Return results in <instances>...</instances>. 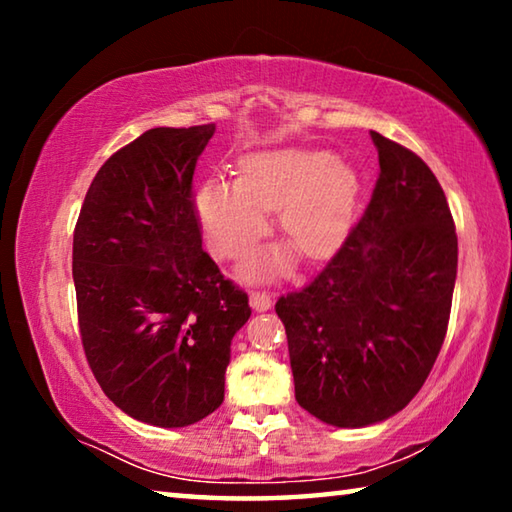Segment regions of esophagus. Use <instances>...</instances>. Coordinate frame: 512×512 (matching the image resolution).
Segmentation results:
<instances>
[{
    "mask_svg": "<svg viewBox=\"0 0 512 512\" xmlns=\"http://www.w3.org/2000/svg\"><path fill=\"white\" fill-rule=\"evenodd\" d=\"M273 305V298L268 291H250V307L257 311H266Z\"/></svg>",
    "mask_w": 512,
    "mask_h": 512,
    "instance_id": "34e87169",
    "label": "esophagus"
}]
</instances>
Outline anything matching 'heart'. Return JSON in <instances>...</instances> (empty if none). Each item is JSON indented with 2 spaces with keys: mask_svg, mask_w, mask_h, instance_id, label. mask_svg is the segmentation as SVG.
<instances>
[{
  "mask_svg": "<svg viewBox=\"0 0 512 512\" xmlns=\"http://www.w3.org/2000/svg\"><path fill=\"white\" fill-rule=\"evenodd\" d=\"M359 196L350 164L323 151L280 149L239 162L237 183L207 180L196 194V212L219 255H237L264 237L266 212L277 210L280 232L305 257H323L341 244ZM275 259H250L262 273Z\"/></svg>",
  "mask_w": 512,
  "mask_h": 512,
  "instance_id": "1",
  "label": "heart"
}]
</instances>
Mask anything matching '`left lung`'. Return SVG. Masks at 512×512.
I'll return each instance as SVG.
<instances>
[{
    "label": "left lung",
    "instance_id": "1",
    "mask_svg": "<svg viewBox=\"0 0 512 512\" xmlns=\"http://www.w3.org/2000/svg\"><path fill=\"white\" fill-rule=\"evenodd\" d=\"M379 176L366 212L314 280L280 296L302 409L368 427L409 404L443 348L458 239L420 155L372 131Z\"/></svg>",
    "mask_w": 512,
    "mask_h": 512
}]
</instances>
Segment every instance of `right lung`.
Returning a JSON list of instances; mask_svg holds the SVG:
<instances>
[{"instance_id":"add662e5","label":"right lung","mask_w":512,"mask_h":512,"mask_svg":"<svg viewBox=\"0 0 512 512\" xmlns=\"http://www.w3.org/2000/svg\"><path fill=\"white\" fill-rule=\"evenodd\" d=\"M214 124L151 128L112 153L85 194L72 275L90 363L115 406L187 427L223 402L248 293L203 250L192 180Z\"/></svg>"}]
</instances>
